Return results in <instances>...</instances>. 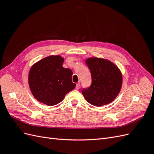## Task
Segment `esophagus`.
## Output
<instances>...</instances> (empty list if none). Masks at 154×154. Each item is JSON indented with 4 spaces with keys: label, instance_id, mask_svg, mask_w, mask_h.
Returning <instances> with one entry per match:
<instances>
[{
    "label": "esophagus",
    "instance_id": "34e87169",
    "mask_svg": "<svg viewBox=\"0 0 154 154\" xmlns=\"http://www.w3.org/2000/svg\"><path fill=\"white\" fill-rule=\"evenodd\" d=\"M80 83H76V90H78L79 88H80Z\"/></svg>",
    "mask_w": 154,
    "mask_h": 154
}]
</instances>
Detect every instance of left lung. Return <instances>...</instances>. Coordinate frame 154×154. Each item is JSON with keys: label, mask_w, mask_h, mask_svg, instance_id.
Listing matches in <instances>:
<instances>
[{"label": "left lung", "mask_w": 154, "mask_h": 154, "mask_svg": "<svg viewBox=\"0 0 154 154\" xmlns=\"http://www.w3.org/2000/svg\"><path fill=\"white\" fill-rule=\"evenodd\" d=\"M86 64L91 73L92 83L83 88L82 94L90 104L100 106L114 101L122 86V74L119 68L108 60L89 58Z\"/></svg>", "instance_id": "1"}]
</instances>
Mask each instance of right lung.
<instances>
[{
  "label": "right lung",
  "mask_w": 154,
  "mask_h": 154,
  "mask_svg": "<svg viewBox=\"0 0 154 154\" xmlns=\"http://www.w3.org/2000/svg\"><path fill=\"white\" fill-rule=\"evenodd\" d=\"M63 58L51 55L35 63L30 69L28 82L35 98L48 106L60 103L76 84L72 82V71L63 67Z\"/></svg>",
  "instance_id": "obj_1"
}]
</instances>
